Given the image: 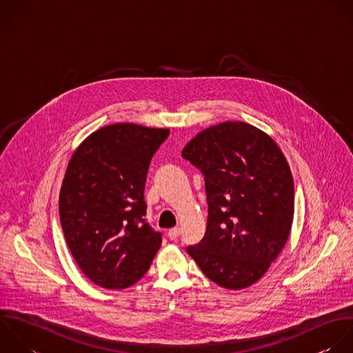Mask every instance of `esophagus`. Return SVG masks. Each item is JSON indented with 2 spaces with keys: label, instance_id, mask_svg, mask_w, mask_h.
Here are the masks:
<instances>
[{
  "label": "esophagus",
  "instance_id": "34e87169",
  "mask_svg": "<svg viewBox=\"0 0 353 353\" xmlns=\"http://www.w3.org/2000/svg\"><path fill=\"white\" fill-rule=\"evenodd\" d=\"M180 234H181L180 228H173V230H170V231L168 232V236H169L170 241H176V239L180 236Z\"/></svg>",
  "mask_w": 353,
  "mask_h": 353
}]
</instances>
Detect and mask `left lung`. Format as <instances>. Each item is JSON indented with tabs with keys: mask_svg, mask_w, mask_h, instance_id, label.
I'll return each mask as SVG.
<instances>
[{
	"mask_svg": "<svg viewBox=\"0 0 353 353\" xmlns=\"http://www.w3.org/2000/svg\"><path fill=\"white\" fill-rule=\"evenodd\" d=\"M181 155L203 173L209 205L205 236L187 253L224 289L254 285L292 231L294 183L282 150L259 128L227 121L199 132Z\"/></svg>",
	"mask_w": 353,
	"mask_h": 353,
	"instance_id": "obj_1",
	"label": "left lung"
}]
</instances>
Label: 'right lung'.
Listing matches in <instances>:
<instances>
[{
    "label": "right lung",
    "instance_id": "obj_1",
    "mask_svg": "<svg viewBox=\"0 0 353 353\" xmlns=\"http://www.w3.org/2000/svg\"><path fill=\"white\" fill-rule=\"evenodd\" d=\"M169 129L122 122L89 134L67 165L59 216L81 271L103 289H126L148 271L162 236L144 220L152 155Z\"/></svg>",
    "mask_w": 353,
    "mask_h": 353
}]
</instances>
